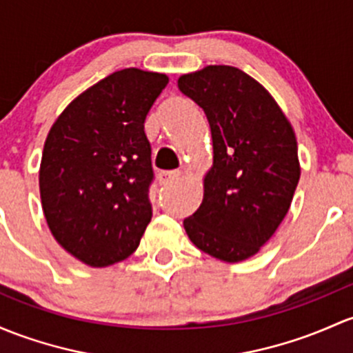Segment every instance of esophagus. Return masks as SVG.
I'll return each instance as SVG.
<instances>
[{
    "label": "esophagus",
    "instance_id": "34e87169",
    "mask_svg": "<svg viewBox=\"0 0 353 353\" xmlns=\"http://www.w3.org/2000/svg\"><path fill=\"white\" fill-rule=\"evenodd\" d=\"M180 176H181L180 170H172V172H161L160 175H158V178H160V183H161V185H170V183H173V181H176Z\"/></svg>",
    "mask_w": 353,
    "mask_h": 353
}]
</instances>
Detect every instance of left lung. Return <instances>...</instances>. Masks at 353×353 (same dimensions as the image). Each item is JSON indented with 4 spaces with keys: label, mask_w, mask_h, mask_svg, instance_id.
<instances>
[{
    "label": "left lung",
    "mask_w": 353,
    "mask_h": 353,
    "mask_svg": "<svg viewBox=\"0 0 353 353\" xmlns=\"http://www.w3.org/2000/svg\"><path fill=\"white\" fill-rule=\"evenodd\" d=\"M178 87L203 109L214 145L203 200L185 230L208 256L249 259L290 210L301 173L296 136L271 94L236 67L207 65Z\"/></svg>",
    "instance_id": "8db88e82"
}]
</instances>
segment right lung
<instances>
[{
    "instance_id": "1",
    "label": "right lung",
    "mask_w": 353,
    "mask_h": 353,
    "mask_svg": "<svg viewBox=\"0 0 353 353\" xmlns=\"http://www.w3.org/2000/svg\"><path fill=\"white\" fill-rule=\"evenodd\" d=\"M166 84L158 72L117 70L75 97L48 131L41 208L55 241L87 266L130 257L151 221L145 119Z\"/></svg>"
}]
</instances>
